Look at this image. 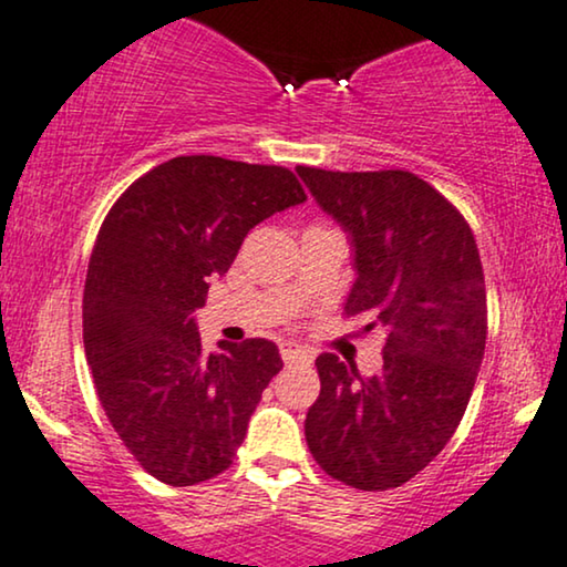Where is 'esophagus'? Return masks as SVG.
Returning <instances> with one entry per match:
<instances>
[{
  "label": "esophagus",
  "mask_w": 567,
  "mask_h": 567,
  "mask_svg": "<svg viewBox=\"0 0 567 567\" xmlns=\"http://www.w3.org/2000/svg\"><path fill=\"white\" fill-rule=\"evenodd\" d=\"M281 357H284L286 364H289V362L310 364L312 362V351L305 349V347H299V343H293V341L281 343Z\"/></svg>",
  "instance_id": "1"
}]
</instances>
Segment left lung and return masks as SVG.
I'll return each mask as SVG.
<instances>
[{"label":"left lung","mask_w":567,"mask_h":567,"mask_svg":"<svg viewBox=\"0 0 567 567\" xmlns=\"http://www.w3.org/2000/svg\"><path fill=\"white\" fill-rule=\"evenodd\" d=\"M297 174L349 234L357 281L343 310L370 315L367 330H385L372 378L336 354L318 357L307 445L349 487H401L443 451L472 399L487 341L480 249L461 213L416 174Z\"/></svg>","instance_id":"1"}]
</instances>
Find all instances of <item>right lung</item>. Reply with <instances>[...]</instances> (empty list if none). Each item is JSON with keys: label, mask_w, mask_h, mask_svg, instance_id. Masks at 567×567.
Returning <instances> with one entry per match:
<instances>
[{"label": "right lung", "mask_w": 567, "mask_h": 567, "mask_svg": "<svg viewBox=\"0 0 567 567\" xmlns=\"http://www.w3.org/2000/svg\"><path fill=\"white\" fill-rule=\"evenodd\" d=\"M305 200L284 166L179 156L132 182L101 226L83 293L85 357L116 435L172 487L231 466L284 367L266 338L205 354L195 310L249 229Z\"/></svg>", "instance_id": "obj_1"}]
</instances>
